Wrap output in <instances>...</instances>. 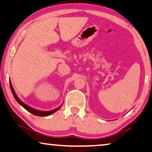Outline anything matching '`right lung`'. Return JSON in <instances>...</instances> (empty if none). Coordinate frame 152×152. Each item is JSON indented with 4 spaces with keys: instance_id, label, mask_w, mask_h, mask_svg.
Segmentation results:
<instances>
[{
    "instance_id": "right-lung-1",
    "label": "right lung",
    "mask_w": 152,
    "mask_h": 152,
    "mask_svg": "<svg viewBox=\"0 0 152 152\" xmlns=\"http://www.w3.org/2000/svg\"><path fill=\"white\" fill-rule=\"evenodd\" d=\"M10 88H11V92H12L13 94V96L14 97V98L15 99V100H16L18 103L20 104V105H21L22 107L25 108V109L27 110V111H28L29 113H32V114L35 115H37V116H39V117H46V116H49V115H50L52 114H53L54 113H55L56 111H57L58 110H59L61 107L62 105H61L59 107L55 108V109H53V110H48V111H42V110H37V109H35V108H33L32 107H31V106H28L27 104H26L25 103H24L23 102H22L20 99H19V98L17 96L16 94H15L14 89H13V86H12V84H11V82L10 80Z\"/></svg>"
}]
</instances>
